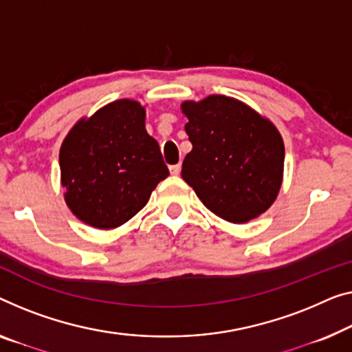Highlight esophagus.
I'll return each instance as SVG.
<instances>
[{"mask_svg":"<svg viewBox=\"0 0 352 352\" xmlns=\"http://www.w3.org/2000/svg\"><path fill=\"white\" fill-rule=\"evenodd\" d=\"M169 170H170V174H172V175H178V174H180V170H182V166H180V164L170 166V167H169Z\"/></svg>","mask_w":352,"mask_h":352,"instance_id":"esophagus-1","label":"esophagus"}]
</instances>
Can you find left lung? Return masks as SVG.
Masks as SVG:
<instances>
[{
    "label": "left lung",
    "mask_w": 352,
    "mask_h": 352,
    "mask_svg": "<svg viewBox=\"0 0 352 352\" xmlns=\"http://www.w3.org/2000/svg\"><path fill=\"white\" fill-rule=\"evenodd\" d=\"M192 150L182 177L204 206L230 223L259 217L278 196L285 144L275 124L234 98L212 94L185 101Z\"/></svg>",
    "instance_id": "obj_1"
}]
</instances>
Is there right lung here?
Instances as JSON below:
<instances>
[{"label": "right lung", "instance_id": "right-lung-1", "mask_svg": "<svg viewBox=\"0 0 352 352\" xmlns=\"http://www.w3.org/2000/svg\"><path fill=\"white\" fill-rule=\"evenodd\" d=\"M65 201L88 226L129 221L169 175L160 145L145 129V109L118 99L74 124L60 150Z\"/></svg>", "mask_w": 352, "mask_h": 352}]
</instances>
